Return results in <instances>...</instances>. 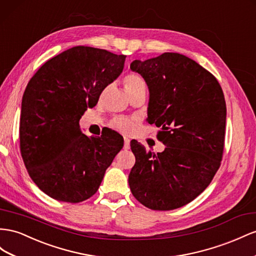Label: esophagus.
Wrapping results in <instances>:
<instances>
[{
  "instance_id": "esophagus-1",
  "label": "esophagus",
  "mask_w": 256,
  "mask_h": 256,
  "mask_svg": "<svg viewBox=\"0 0 256 256\" xmlns=\"http://www.w3.org/2000/svg\"><path fill=\"white\" fill-rule=\"evenodd\" d=\"M124 148L129 150L130 148V140L128 138H124Z\"/></svg>"
}]
</instances>
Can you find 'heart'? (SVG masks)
Returning a JSON list of instances; mask_svg holds the SVG:
<instances>
[{"instance_id": "1", "label": "heart", "mask_w": 256, "mask_h": 256, "mask_svg": "<svg viewBox=\"0 0 256 256\" xmlns=\"http://www.w3.org/2000/svg\"><path fill=\"white\" fill-rule=\"evenodd\" d=\"M124 85H125L126 92L128 94H131L134 92H136L139 90H146V82H145L144 78L140 76L136 73H129L127 74L125 78H124ZM111 127L117 131H120L122 134H130L132 132L134 129L136 122L128 117L120 116L114 118L111 124Z\"/></svg>"}]
</instances>
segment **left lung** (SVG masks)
Wrapping results in <instances>:
<instances>
[{
    "label": "left lung",
    "instance_id": "left-lung-1",
    "mask_svg": "<svg viewBox=\"0 0 256 256\" xmlns=\"http://www.w3.org/2000/svg\"><path fill=\"white\" fill-rule=\"evenodd\" d=\"M130 68L150 90L148 122L160 127L157 138L166 148L146 150L131 142L136 164L128 182L138 202L168 211L192 202L208 188L223 157L226 103L218 80L196 61L164 52Z\"/></svg>",
    "mask_w": 256,
    "mask_h": 256
}]
</instances>
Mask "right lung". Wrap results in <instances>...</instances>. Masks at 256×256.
Segmentation results:
<instances>
[{"label":"right lung","instance_id":"obj_1","mask_svg":"<svg viewBox=\"0 0 256 256\" xmlns=\"http://www.w3.org/2000/svg\"><path fill=\"white\" fill-rule=\"evenodd\" d=\"M125 54L75 46L46 61L22 96L20 152L32 181L50 197L78 204L98 190L122 136L82 134L80 120L118 78Z\"/></svg>","mask_w":256,"mask_h":256}]
</instances>
